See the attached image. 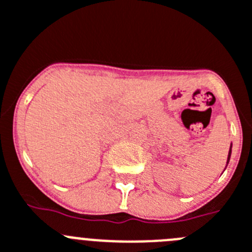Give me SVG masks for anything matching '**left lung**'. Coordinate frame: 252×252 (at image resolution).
<instances>
[{
    "label": "left lung",
    "instance_id": "1",
    "mask_svg": "<svg viewBox=\"0 0 252 252\" xmlns=\"http://www.w3.org/2000/svg\"><path fill=\"white\" fill-rule=\"evenodd\" d=\"M231 147H232V145H231V146H230V151H228V156H227V163H228V161H230V156H231Z\"/></svg>",
    "mask_w": 252,
    "mask_h": 252
}]
</instances>
